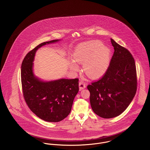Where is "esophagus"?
<instances>
[{"label":"esophagus","mask_w":150,"mask_h":150,"mask_svg":"<svg viewBox=\"0 0 150 150\" xmlns=\"http://www.w3.org/2000/svg\"><path fill=\"white\" fill-rule=\"evenodd\" d=\"M79 86L80 90H82V89L86 88V84L83 81H80L79 83Z\"/></svg>","instance_id":"1"}]
</instances>
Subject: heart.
Wrapping results in <instances>:
<instances>
[{
	"label": "heart",
	"mask_w": 150,
	"mask_h": 150,
	"mask_svg": "<svg viewBox=\"0 0 150 150\" xmlns=\"http://www.w3.org/2000/svg\"><path fill=\"white\" fill-rule=\"evenodd\" d=\"M75 62L83 64L84 73L91 78H98L105 74L110 59L111 50L98 41H91L77 46L72 54ZM71 70H79L78 65L74 61L70 63Z\"/></svg>",
	"instance_id": "heart-1"
}]
</instances>
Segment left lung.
Here are the masks:
<instances>
[{
	"instance_id": "8db88e82",
	"label": "left lung",
	"mask_w": 150,
	"mask_h": 150,
	"mask_svg": "<svg viewBox=\"0 0 150 150\" xmlns=\"http://www.w3.org/2000/svg\"><path fill=\"white\" fill-rule=\"evenodd\" d=\"M110 40L115 52L108 70L101 79L87 86L93 111L104 118L123 113L137 88L136 66L132 54L112 38Z\"/></svg>"
}]
</instances>
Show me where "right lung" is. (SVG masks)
Returning a JSON list of instances; mask_svg holds the SVG:
<instances>
[{
	"mask_svg": "<svg viewBox=\"0 0 150 150\" xmlns=\"http://www.w3.org/2000/svg\"><path fill=\"white\" fill-rule=\"evenodd\" d=\"M55 40L38 45L25 57L21 64V78L23 95L30 109L40 118L57 122L70 114L74 98L79 91V79L44 81L35 76L33 66L37 50Z\"/></svg>",
	"mask_w": 150,
	"mask_h": 150,
	"instance_id": "right-lung-1",
	"label": "right lung"
}]
</instances>
